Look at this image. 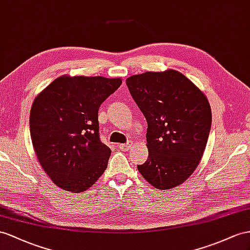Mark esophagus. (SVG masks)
<instances>
[{"label":"esophagus","mask_w":250,"mask_h":250,"mask_svg":"<svg viewBox=\"0 0 250 250\" xmlns=\"http://www.w3.org/2000/svg\"><path fill=\"white\" fill-rule=\"evenodd\" d=\"M131 146H132L131 143H129V144H120V145H118V148L121 151H129L131 149Z\"/></svg>","instance_id":"obj_1"}]
</instances>
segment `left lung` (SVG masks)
I'll use <instances>...</instances> for the list:
<instances>
[{"label":"left lung","instance_id":"8db88e82","mask_svg":"<svg viewBox=\"0 0 250 250\" xmlns=\"http://www.w3.org/2000/svg\"><path fill=\"white\" fill-rule=\"evenodd\" d=\"M125 82L148 123L149 158L138 171L159 190L180 186L206 148L212 120L206 95L175 69L134 75Z\"/></svg>","mask_w":250,"mask_h":250}]
</instances>
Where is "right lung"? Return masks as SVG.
<instances>
[{
	"label": "right lung",
	"instance_id": "1",
	"mask_svg": "<svg viewBox=\"0 0 250 250\" xmlns=\"http://www.w3.org/2000/svg\"><path fill=\"white\" fill-rule=\"evenodd\" d=\"M121 83V78L64 75L35 98L31 143L41 167L59 188L80 193L104 174L111 149L99 139L98 110Z\"/></svg>",
	"mask_w": 250,
	"mask_h": 250
}]
</instances>
